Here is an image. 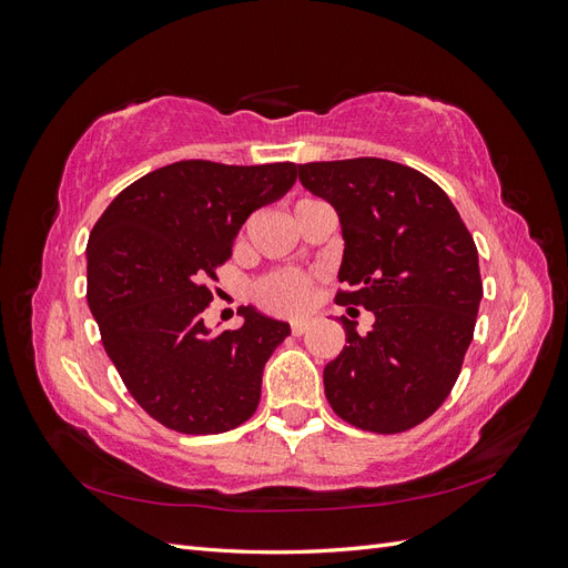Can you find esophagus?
Wrapping results in <instances>:
<instances>
[{
  "mask_svg": "<svg viewBox=\"0 0 568 568\" xmlns=\"http://www.w3.org/2000/svg\"><path fill=\"white\" fill-rule=\"evenodd\" d=\"M313 324V320L311 317H301V320H294L291 322V334L294 336H301V334H305L307 332V326Z\"/></svg>",
  "mask_w": 568,
  "mask_h": 568,
  "instance_id": "esophagus-1",
  "label": "esophagus"
}]
</instances>
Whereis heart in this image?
Returning a JSON list of instances; mask_svg holds the SVG:
<instances>
[{
    "label": "heart",
    "instance_id": "1",
    "mask_svg": "<svg viewBox=\"0 0 568 568\" xmlns=\"http://www.w3.org/2000/svg\"><path fill=\"white\" fill-rule=\"evenodd\" d=\"M307 201L313 199H301L296 203V211ZM313 288H315V280L311 274H303L296 270H280V272L265 274V277L255 284L253 294L257 305L265 307L267 313L294 317V315H301L305 307L311 305Z\"/></svg>",
    "mask_w": 568,
    "mask_h": 568
}]
</instances>
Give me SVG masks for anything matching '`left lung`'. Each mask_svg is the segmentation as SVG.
<instances>
[{
	"label": "left lung",
	"mask_w": 568,
	"mask_h": 568,
	"mask_svg": "<svg viewBox=\"0 0 568 568\" xmlns=\"http://www.w3.org/2000/svg\"><path fill=\"white\" fill-rule=\"evenodd\" d=\"M296 175L341 220L334 301L376 317L367 334L341 317L346 346L324 367L326 400L363 432H407L448 398L474 338L484 296L474 236L448 194L403 163H305Z\"/></svg>",
	"instance_id": "1"
}]
</instances>
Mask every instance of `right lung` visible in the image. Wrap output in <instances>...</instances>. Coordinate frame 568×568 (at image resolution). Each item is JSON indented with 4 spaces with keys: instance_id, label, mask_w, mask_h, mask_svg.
I'll return each instance as SVG.
<instances>
[{
    "instance_id": "add662e5",
    "label": "right lung",
    "mask_w": 568,
    "mask_h": 568,
    "mask_svg": "<svg viewBox=\"0 0 568 568\" xmlns=\"http://www.w3.org/2000/svg\"><path fill=\"white\" fill-rule=\"evenodd\" d=\"M294 182V163L180 161L125 186L92 227L88 303L101 343L132 398L178 434L230 432L261 403L288 324L242 307L239 329L211 336L203 313L248 215Z\"/></svg>"
}]
</instances>
